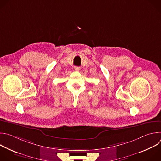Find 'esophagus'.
<instances>
[{
    "label": "esophagus",
    "instance_id": "34e87169",
    "mask_svg": "<svg viewBox=\"0 0 161 161\" xmlns=\"http://www.w3.org/2000/svg\"><path fill=\"white\" fill-rule=\"evenodd\" d=\"M74 69L76 71H79L80 69V67H78V66H75L74 67Z\"/></svg>",
    "mask_w": 161,
    "mask_h": 161
}]
</instances>
